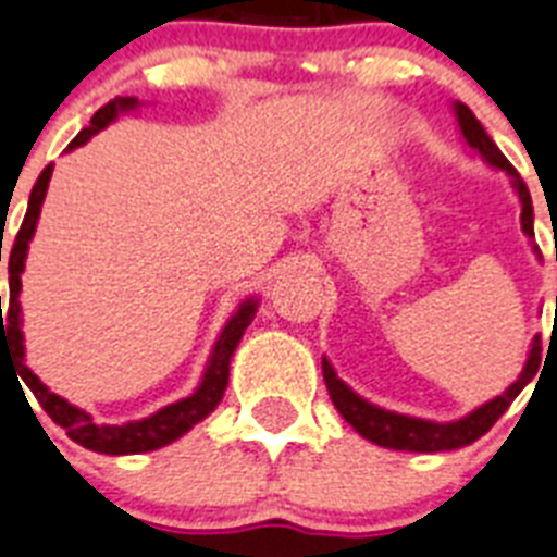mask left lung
Listing matches in <instances>:
<instances>
[{
  "instance_id": "obj_1",
  "label": "left lung",
  "mask_w": 557,
  "mask_h": 557,
  "mask_svg": "<svg viewBox=\"0 0 557 557\" xmlns=\"http://www.w3.org/2000/svg\"><path fill=\"white\" fill-rule=\"evenodd\" d=\"M455 114H458V125L463 131V137H467L469 146L474 151L481 153L483 160L495 165V169L506 171V174L512 176V185L518 197H521V225L523 232L532 237L535 228H532V197H529L527 183L521 180V174L512 169V162L506 160L500 148L492 143V137L483 131V125L478 122V116L469 111L463 102L455 106ZM537 366H541V341L535 337L532 343V351H529V360L523 366L521 377L512 383V386L506 388L504 395H498L490 404H483L481 409H474L472 414L467 418L455 420V423H435V420H420V418H406V414H395V411L377 409L369 400H363L360 395H355L346 383L334 374V369L329 366V360L323 357V381L325 388H329V395H332V404L337 406L346 423L355 426L357 435H363L366 441L377 443V446H386V449H397V451H449V449H460V446H469L478 437H483L490 432L498 418L509 409L515 397L521 395V388L527 386L532 377H535Z\"/></svg>"
}]
</instances>
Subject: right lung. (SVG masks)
I'll list each match as a JSON object with an SVG mask.
<instances>
[{
    "label": "right lung",
    "mask_w": 557,
    "mask_h": 557,
    "mask_svg": "<svg viewBox=\"0 0 557 557\" xmlns=\"http://www.w3.org/2000/svg\"><path fill=\"white\" fill-rule=\"evenodd\" d=\"M137 106V99L134 97H116L111 99L108 106H102L94 114L90 125L85 131H79L74 139H71V146L76 148L88 143L97 131H102L108 122L114 120L120 111H128V108ZM53 165L39 174L36 180L34 191H30L28 200V214L22 220V228L13 239L11 257H8V274H11V302H8V309H4L2 318V294H0V355L2 349H8L13 355V363H16V372L25 381V386L34 392V397L39 400L45 411H48V418L62 426L67 432L71 441H76L79 446L90 451H102V455H137V451H151L160 449L165 443L176 441L180 435H185L194 423H200L202 418H208L211 411L216 409V404L223 400V392L228 386V363H232V355L237 349L239 337L248 329V323L255 320L257 311V300H246L237 309L228 323H225L223 334H220V341H216L214 351H211V360H208V369L202 374L200 388L194 392L191 397H185V400H176V404L165 406L157 414L146 420H134V423H122V426H99L90 420V414H85L83 409H76L67 400H62L59 395L48 392L39 377L30 372L28 366L22 363V357H25V349H22V332H20V292H22V269H25V255H28V243L36 232V220H39V211H42V200L45 191H48V183H51ZM0 263H2V246H0Z\"/></svg>",
    "instance_id": "1"
}]
</instances>
